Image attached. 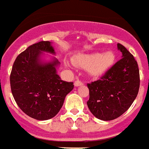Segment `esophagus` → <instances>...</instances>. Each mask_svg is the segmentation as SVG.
I'll use <instances>...</instances> for the list:
<instances>
[{
	"instance_id": "obj_1",
	"label": "esophagus",
	"mask_w": 149,
	"mask_h": 149,
	"mask_svg": "<svg viewBox=\"0 0 149 149\" xmlns=\"http://www.w3.org/2000/svg\"><path fill=\"white\" fill-rule=\"evenodd\" d=\"M84 84V83L82 82V81H80V80H77L76 81L74 82V85L76 86V87H79V86H82Z\"/></svg>"
}]
</instances>
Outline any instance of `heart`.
Listing matches in <instances>:
<instances>
[{"instance_id": "heart-1", "label": "heart", "mask_w": 149, "mask_h": 149, "mask_svg": "<svg viewBox=\"0 0 149 149\" xmlns=\"http://www.w3.org/2000/svg\"><path fill=\"white\" fill-rule=\"evenodd\" d=\"M114 60L115 57L112 52L104 53L103 54L95 53L78 56L74 59V64L82 69H88L91 76L99 77L114 65Z\"/></svg>"}]
</instances>
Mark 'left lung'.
I'll return each instance as SVG.
<instances>
[{
    "label": "left lung",
    "instance_id": "left-lung-1",
    "mask_svg": "<svg viewBox=\"0 0 149 149\" xmlns=\"http://www.w3.org/2000/svg\"><path fill=\"white\" fill-rule=\"evenodd\" d=\"M122 58L106 72L101 79L88 84L89 110L103 121L115 119L130 107L138 94L140 74L138 65L133 55L118 43Z\"/></svg>",
    "mask_w": 149,
    "mask_h": 149
}]
</instances>
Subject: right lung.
Masks as SVG:
<instances>
[{
  "label": "right lung",
  "mask_w": 149,
  "mask_h": 149,
  "mask_svg": "<svg viewBox=\"0 0 149 149\" xmlns=\"http://www.w3.org/2000/svg\"><path fill=\"white\" fill-rule=\"evenodd\" d=\"M42 52L55 54L50 42L33 44L17 56L10 75V84L19 107L31 118L43 121L58 114L74 85L58 76L56 68L60 62L56 58L42 62Z\"/></svg>",
  "instance_id": "right-lung-1"
}]
</instances>
